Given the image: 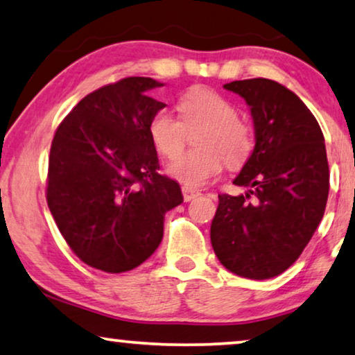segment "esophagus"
Wrapping results in <instances>:
<instances>
[{
	"mask_svg": "<svg viewBox=\"0 0 355 355\" xmlns=\"http://www.w3.org/2000/svg\"><path fill=\"white\" fill-rule=\"evenodd\" d=\"M182 193H183V198L187 202H189V200H193L194 198H198V196L200 194L199 189L196 188H191V187H183L182 188Z\"/></svg>",
	"mask_w": 355,
	"mask_h": 355,
	"instance_id": "34e87169",
	"label": "esophagus"
}]
</instances>
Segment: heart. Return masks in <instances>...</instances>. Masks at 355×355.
Segmentation results:
<instances>
[{"mask_svg":"<svg viewBox=\"0 0 355 355\" xmlns=\"http://www.w3.org/2000/svg\"><path fill=\"white\" fill-rule=\"evenodd\" d=\"M178 115L159 110L150 121V139L164 157H173L186 143L187 130L203 127L198 136L199 150L184 153L167 166L177 182L200 187L218 175L225 159L231 167L241 166L253 148L252 129L237 116L228 98L210 89L196 87L178 100Z\"/></svg>","mask_w":355,"mask_h":355,"instance_id":"heart-1","label":"heart"}]
</instances>
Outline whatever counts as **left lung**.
Instances as JSON below:
<instances>
[{"mask_svg":"<svg viewBox=\"0 0 355 355\" xmlns=\"http://www.w3.org/2000/svg\"><path fill=\"white\" fill-rule=\"evenodd\" d=\"M223 87L250 108L255 148L232 182L247 193L218 196L211 247L237 276L271 279L298 260L324 216L330 189L324 134L303 100L272 79Z\"/></svg>","mask_w":355,"mask_h":355,"instance_id":"8db88e82","label":"left lung"}]
</instances>
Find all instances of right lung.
<instances>
[{
	"instance_id": "right-lung-1",
	"label": "right lung",
	"mask_w": 355,
	"mask_h": 355,
	"mask_svg": "<svg viewBox=\"0 0 355 355\" xmlns=\"http://www.w3.org/2000/svg\"><path fill=\"white\" fill-rule=\"evenodd\" d=\"M164 86L132 76L89 94L57 127L49 155L47 205L63 239L89 266L130 271L164 234V215L183 202L175 180L157 173L150 121Z\"/></svg>"
}]
</instances>
